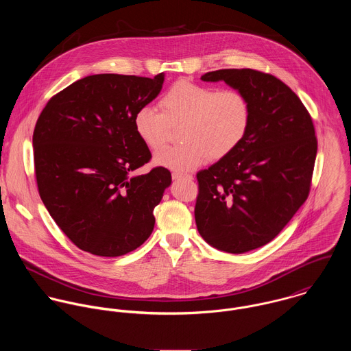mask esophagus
I'll list each match as a JSON object with an SVG mask.
<instances>
[{"mask_svg": "<svg viewBox=\"0 0 351 351\" xmlns=\"http://www.w3.org/2000/svg\"><path fill=\"white\" fill-rule=\"evenodd\" d=\"M171 177H173V180H180V178H191V176H189V174L177 173V171H174V173L171 174Z\"/></svg>", "mask_w": 351, "mask_h": 351, "instance_id": "34e87169", "label": "esophagus"}]
</instances>
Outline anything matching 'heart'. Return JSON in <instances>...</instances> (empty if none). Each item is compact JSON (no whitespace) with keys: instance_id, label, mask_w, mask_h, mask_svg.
Returning <instances> with one entry per match:
<instances>
[{"instance_id":"1","label":"heart","mask_w":351,"mask_h":351,"mask_svg":"<svg viewBox=\"0 0 351 351\" xmlns=\"http://www.w3.org/2000/svg\"><path fill=\"white\" fill-rule=\"evenodd\" d=\"M162 112L150 105L134 114L139 139L152 151L160 150L170 135V124H181V145L156 154L159 166L189 171L212 159H221L245 141L251 123V102L237 88L178 81L160 97Z\"/></svg>"}]
</instances>
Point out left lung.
Here are the masks:
<instances>
[{
    "instance_id": "left-lung-1",
    "label": "left lung",
    "mask_w": 351,
    "mask_h": 351,
    "mask_svg": "<svg viewBox=\"0 0 351 351\" xmlns=\"http://www.w3.org/2000/svg\"><path fill=\"white\" fill-rule=\"evenodd\" d=\"M251 102L241 146L197 173V230L217 250L243 254L273 241L306 200L317 152L315 127L298 95L281 80L252 69L209 71Z\"/></svg>"
}]
</instances>
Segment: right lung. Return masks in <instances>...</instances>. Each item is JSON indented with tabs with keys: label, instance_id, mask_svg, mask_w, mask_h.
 <instances>
[{
	"label": "right lung",
	"instance_id": "add662e5",
	"mask_svg": "<svg viewBox=\"0 0 351 351\" xmlns=\"http://www.w3.org/2000/svg\"><path fill=\"white\" fill-rule=\"evenodd\" d=\"M154 78L96 74L51 97L34 131L40 199L58 227L81 250L120 256L142 246L154 208L171 184L167 169L131 173L150 162L134 128L135 112L163 85Z\"/></svg>",
	"mask_w": 351,
	"mask_h": 351
}]
</instances>
